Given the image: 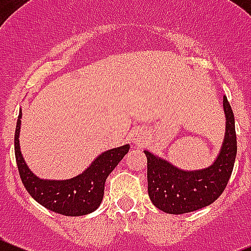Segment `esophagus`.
<instances>
[{"instance_id":"esophagus-1","label":"esophagus","mask_w":251,"mask_h":251,"mask_svg":"<svg viewBox=\"0 0 251 251\" xmlns=\"http://www.w3.org/2000/svg\"><path fill=\"white\" fill-rule=\"evenodd\" d=\"M146 139H148L146 132L142 128H137L136 131H134V134H132V141H134V144L136 146L144 145L146 142Z\"/></svg>"}]
</instances>
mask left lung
Listing matches in <instances>:
<instances>
[{
	"instance_id": "obj_1",
	"label": "left lung",
	"mask_w": 251,
	"mask_h": 251,
	"mask_svg": "<svg viewBox=\"0 0 251 251\" xmlns=\"http://www.w3.org/2000/svg\"><path fill=\"white\" fill-rule=\"evenodd\" d=\"M225 135L218 156L204 169L184 170L164 157L144 150L148 157V191L159 210L180 215L213 204L223 194L236 157L235 119L227 99L223 100Z\"/></svg>"
}]
</instances>
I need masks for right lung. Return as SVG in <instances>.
<instances>
[{
  "mask_svg": "<svg viewBox=\"0 0 251 251\" xmlns=\"http://www.w3.org/2000/svg\"><path fill=\"white\" fill-rule=\"evenodd\" d=\"M22 110L20 109L15 132V155L19 173L26 190L38 204L53 213L66 216H82L94 213L103 199L107 176L128 152L125 144L101 152L82 173L71 179H41L31 171L20 146Z\"/></svg>",
  "mask_w": 251,
  "mask_h": 251,
  "instance_id": "obj_1",
  "label": "right lung"
}]
</instances>
